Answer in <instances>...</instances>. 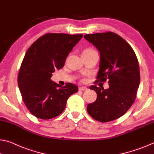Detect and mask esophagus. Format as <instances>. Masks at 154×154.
Instances as JSON below:
<instances>
[{"instance_id": "obj_1", "label": "esophagus", "mask_w": 154, "mask_h": 154, "mask_svg": "<svg viewBox=\"0 0 154 154\" xmlns=\"http://www.w3.org/2000/svg\"><path fill=\"white\" fill-rule=\"evenodd\" d=\"M79 91H84L88 90V88H87L86 87H85V86H82V87H79Z\"/></svg>"}]
</instances>
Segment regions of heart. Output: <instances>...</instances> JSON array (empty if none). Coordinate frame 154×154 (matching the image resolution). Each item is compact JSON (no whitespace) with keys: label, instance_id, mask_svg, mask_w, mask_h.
<instances>
[{"label":"heart","instance_id":"heart-1","mask_svg":"<svg viewBox=\"0 0 154 154\" xmlns=\"http://www.w3.org/2000/svg\"><path fill=\"white\" fill-rule=\"evenodd\" d=\"M91 50H92V49H86V50H85L84 51H91Z\"/></svg>","mask_w":154,"mask_h":154}]
</instances>
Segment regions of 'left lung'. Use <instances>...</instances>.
Returning <instances> with one entry per match:
<instances>
[{"label":"left lung","mask_w":154,"mask_h":154,"mask_svg":"<svg viewBox=\"0 0 154 154\" xmlns=\"http://www.w3.org/2000/svg\"><path fill=\"white\" fill-rule=\"evenodd\" d=\"M84 37L100 52L97 82L109 79V88L91 86L97 100L87 106L88 114L95 120L106 122L122 116L134 104L140 84L137 57L131 45L112 32L86 34Z\"/></svg>","instance_id":"1"}]
</instances>
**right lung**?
Wrapping results in <instances>:
<instances>
[{
    "label": "right lung",
    "instance_id": "obj_1",
    "mask_svg": "<svg viewBox=\"0 0 154 154\" xmlns=\"http://www.w3.org/2000/svg\"><path fill=\"white\" fill-rule=\"evenodd\" d=\"M83 34L48 33L41 36L27 50L18 75L23 100L36 118L48 120L60 115L76 85L52 82V73L63 67L66 59Z\"/></svg>",
    "mask_w": 154,
    "mask_h": 154
}]
</instances>
